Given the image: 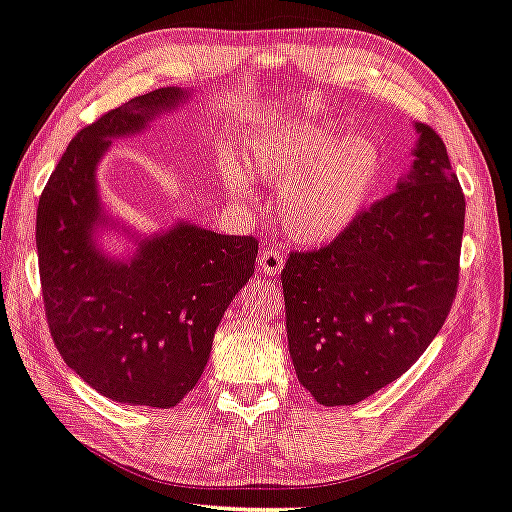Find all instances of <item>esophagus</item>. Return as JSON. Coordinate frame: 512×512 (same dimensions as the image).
I'll use <instances>...</instances> for the list:
<instances>
[{"mask_svg": "<svg viewBox=\"0 0 512 512\" xmlns=\"http://www.w3.org/2000/svg\"><path fill=\"white\" fill-rule=\"evenodd\" d=\"M283 263H286V258H283V251L277 247H263L261 256H258V270L270 274V277L283 270Z\"/></svg>", "mask_w": 512, "mask_h": 512, "instance_id": "obj_1", "label": "esophagus"}]
</instances>
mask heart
Segmentation results:
<instances>
[{"label":"heart","mask_w":512,"mask_h":512,"mask_svg":"<svg viewBox=\"0 0 512 512\" xmlns=\"http://www.w3.org/2000/svg\"><path fill=\"white\" fill-rule=\"evenodd\" d=\"M249 167L279 190V219L290 238L325 242L359 215L382 171V151L368 135L341 139L327 125H290L249 146ZM235 194H247L240 167L226 169Z\"/></svg>","instance_id":"1"}]
</instances>
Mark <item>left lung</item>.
Wrapping results in <instances>:
<instances>
[{
	"label": "left lung",
	"mask_w": 512,
	"mask_h": 512,
	"mask_svg": "<svg viewBox=\"0 0 512 512\" xmlns=\"http://www.w3.org/2000/svg\"><path fill=\"white\" fill-rule=\"evenodd\" d=\"M410 174L281 272L297 380L320 405H355L398 380L442 329L460 281L465 194L442 137L416 125Z\"/></svg>",
	"instance_id": "left-lung-1"
}]
</instances>
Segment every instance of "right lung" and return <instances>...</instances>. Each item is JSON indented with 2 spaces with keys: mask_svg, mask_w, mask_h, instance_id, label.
<instances>
[{
  "mask_svg": "<svg viewBox=\"0 0 512 512\" xmlns=\"http://www.w3.org/2000/svg\"><path fill=\"white\" fill-rule=\"evenodd\" d=\"M185 98L176 86L109 109L77 132L38 199L43 306L61 359L102 396L178 405L208 364L226 306L251 274L258 240L178 224L141 242L130 263L96 249V164L112 137L139 132Z\"/></svg>",
  "mask_w": 512,
  "mask_h": 512,
  "instance_id": "right-lung-1",
  "label": "right lung"
}]
</instances>
